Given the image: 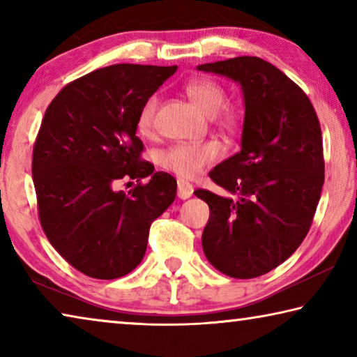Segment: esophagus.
Here are the masks:
<instances>
[{"instance_id": "esophagus-1", "label": "esophagus", "mask_w": 357, "mask_h": 357, "mask_svg": "<svg viewBox=\"0 0 357 357\" xmlns=\"http://www.w3.org/2000/svg\"><path fill=\"white\" fill-rule=\"evenodd\" d=\"M193 193V185L184 179H178V197L181 200H187Z\"/></svg>"}]
</instances>
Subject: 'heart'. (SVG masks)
<instances>
[{
	"mask_svg": "<svg viewBox=\"0 0 357 357\" xmlns=\"http://www.w3.org/2000/svg\"><path fill=\"white\" fill-rule=\"evenodd\" d=\"M185 94L192 100L198 110L208 118H214L220 113V110L227 104V93L225 89L211 78H195L185 84ZM157 108V98L151 96L143 102V105L138 112L137 126L142 134H148L153 128V121ZM222 124L231 126L234 123V114L231 112H223L220 114ZM222 149L214 142L189 144L179 143L167 148L159 153L157 160L159 165L165 170L172 172L179 178L192 179L206 170L209 165L220 159Z\"/></svg>",
	"mask_w": 357,
	"mask_h": 357,
	"instance_id": "obj_1",
	"label": "heart"
}]
</instances>
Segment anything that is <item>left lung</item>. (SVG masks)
I'll use <instances>...</instances> for the list:
<instances>
[{"instance_id":"obj_1","label":"left lung","mask_w":357,"mask_h":357,"mask_svg":"<svg viewBox=\"0 0 357 357\" xmlns=\"http://www.w3.org/2000/svg\"><path fill=\"white\" fill-rule=\"evenodd\" d=\"M197 69L238 83L245 110L241 151L209 172L229 195L193 192L209 206L203 252L225 275L253 279L291 257L309 233L324 183L319 121L298 84L261 58Z\"/></svg>"}]
</instances>
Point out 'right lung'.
<instances>
[{"label": "right lung", "mask_w": 357, "mask_h": 357, "mask_svg": "<svg viewBox=\"0 0 357 357\" xmlns=\"http://www.w3.org/2000/svg\"><path fill=\"white\" fill-rule=\"evenodd\" d=\"M178 66L113 64L64 86L42 119L33 151L39 219L66 261L112 280L142 263L149 227L176 197V179L140 159L143 102ZM151 178L128 194L119 178Z\"/></svg>", "instance_id": "right-lung-1"}]
</instances>
